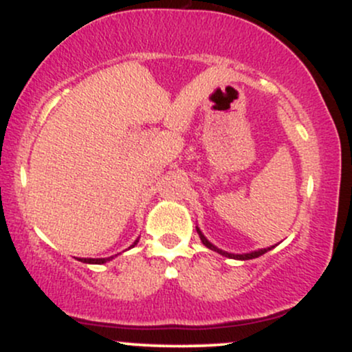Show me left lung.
Instances as JSON below:
<instances>
[{
	"mask_svg": "<svg viewBox=\"0 0 352 352\" xmlns=\"http://www.w3.org/2000/svg\"><path fill=\"white\" fill-rule=\"evenodd\" d=\"M197 233H199V236H200V240H201V243H204L205 246H207V248H210V250H213V252H217V253H220L221 256H227V258H233V260H253V258H258V256H261V254H265L266 252H270V250H273L274 246H268V248H260V250H254V252H250V253H228V252H225V250H220L218 248V246H215L212 243V241H208L207 240V236L204 235V233H201V230L197 227Z\"/></svg>",
	"mask_w": 352,
	"mask_h": 352,
	"instance_id": "8db88e82",
	"label": "left lung"
}]
</instances>
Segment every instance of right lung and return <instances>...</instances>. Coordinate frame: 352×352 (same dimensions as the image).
<instances>
[{"label":"right lung","mask_w":352,"mask_h":352,"mask_svg":"<svg viewBox=\"0 0 352 352\" xmlns=\"http://www.w3.org/2000/svg\"><path fill=\"white\" fill-rule=\"evenodd\" d=\"M139 243V238L134 241V245H131L129 248H134V246ZM117 256V254H114ZM114 256H109V258H79V261H82V263H87V265H102V263H107V261L114 260Z\"/></svg>","instance_id":"1"}]
</instances>
